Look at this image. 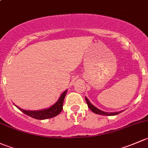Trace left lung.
Segmentation results:
<instances>
[{"label":"left lung","mask_w":148,"mask_h":148,"mask_svg":"<svg viewBox=\"0 0 148 148\" xmlns=\"http://www.w3.org/2000/svg\"><path fill=\"white\" fill-rule=\"evenodd\" d=\"M85 100H86V103L88 104V108L90 109L91 111H92L93 112L96 114H99V115H108V116H112V115H116L122 112L123 111H119V112H105V111L101 110L98 109V108L95 107L89 101V100L88 99V97H85Z\"/></svg>","instance_id":"obj_1"}]
</instances>
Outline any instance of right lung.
Listing matches in <instances>:
<instances>
[{
  "mask_svg": "<svg viewBox=\"0 0 148 148\" xmlns=\"http://www.w3.org/2000/svg\"><path fill=\"white\" fill-rule=\"evenodd\" d=\"M67 91H68V90L64 91L63 93L61 94L60 97L58 98V100H57V102L54 105H53L50 108H46V109L39 110H26L22 109V108H19L15 104L14 105L20 110L22 111L23 113L28 115V116L31 117V118H33L37 120L48 119V118H53V117L57 116L62 111V110H63V101L64 99H65V95L67 93Z\"/></svg>",
  "mask_w": 148,
  "mask_h": 148,
  "instance_id": "1",
  "label": "right lung"
}]
</instances>
